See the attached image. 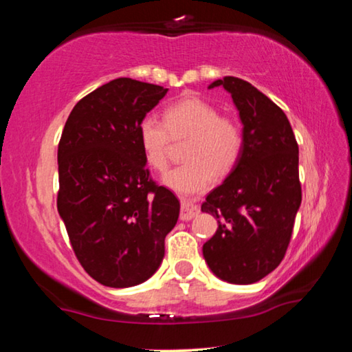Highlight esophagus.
I'll return each mask as SVG.
<instances>
[{"label": "esophagus", "instance_id": "esophagus-1", "mask_svg": "<svg viewBox=\"0 0 352 352\" xmlns=\"http://www.w3.org/2000/svg\"><path fill=\"white\" fill-rule=\"evenodd\" d=\"M199 212H200V208L195 205V204H192V201L190 200H182V211H180V219L182 220H190V219H194L195 216H199Z\"/></svg>", "mask_w": 352, "mask_h": 352}]
</instances>
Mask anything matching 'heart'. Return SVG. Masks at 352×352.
<instances>
[{"label":"heart","instance_id":"b5f03b06","mask_svg":"<svg viewBox=\"0 0 352 352\" xmlns=\"http://www.w3.org/2000/svg\"><path fill=\"white\" fill-rule=\"evenodd\" d=\"M163 120L152 115L141 119L138 141L146 163L163 172L169 164L170 138H189L186 163L169 170L163 183L178 194L204 192L214 183L216 172L228 174L239 162L243 135L234 119L220 116L216 107L200 98H183L168 105Z\"/></svg>","mask_w":352,"mask_h":352}]
</instances>
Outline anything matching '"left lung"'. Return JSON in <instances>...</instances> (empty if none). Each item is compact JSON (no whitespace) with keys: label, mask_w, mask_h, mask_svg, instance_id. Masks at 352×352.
<instances>
[{"label":"left lung","mask_w":352,"mask_h":352,"mask_svg":"<svg viewBox=\"0 0 352 352\" xmlns=\"http://www.w3.org/2000/svg\"><path fill=\"white\" fill-rule=\"evenodd\" d=\"M214 87H223L239 110L243 148L201 205L219 223L205 242L204 258L223 281L253 284L275 270L287 252L301 205L298 144L285 113L252 83L226 76L208 88Z\"/></svg>","instance_id":"left-lung-1"}]
</instances>
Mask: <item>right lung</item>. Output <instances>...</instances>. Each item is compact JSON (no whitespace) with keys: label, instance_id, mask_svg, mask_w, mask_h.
<instances>
[{"label":"right lung","instance_id":"obj_1","mask_svg":"<svg viewBox=\"0 0 352 352\" xmlns=\"http://www.w3.org/2000/svg\"><path fill=\"white\" fill-rule=\"evenodd\" d=\"M168 88L119 77L82 98L58 142L57 210L80 265L107 287L158 270L180 201L152 180L138 126Z\"/></svg>","mask_w":352,"mask_h":352}]
</instances>
